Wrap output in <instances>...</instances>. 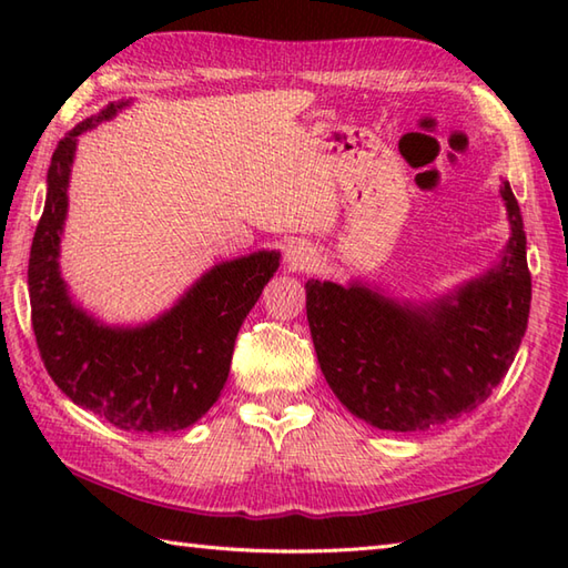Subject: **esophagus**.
<instances>
[{"instance_id":"esophagus-1","label":"esophagus","mask_w":568,"mask_h":568,"mask_svg":"<svg viewBox=\"0 0 568 568\" xmlns=\"http://www.w3.org/2000/svg\"><path fill=\"white\" fill-rule=\"evenodd\" d=\"M285 256L291 261L293 268H310V265L315 263V251H312L305 241H291Z\"/></svg>"}]
</instances>
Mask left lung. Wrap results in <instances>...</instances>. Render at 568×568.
Listing matches in <instances>:
<instances>
[{
    "label": "left lung",
    "mask_w": 568,
    "mask_h": 568,
    "mask_svg": "<svg viewBox=\"0 0 568 568\" xmlns=\"http://www.w3.org/2000/svg\"><path fill=\"white\" fill-rule=\"evenodd\" d=\"M500 195L513 226L508 256L434 307H403L358 285L307 283V322L324 378L373 427L419 432L464 417L513 366L532 275L510 183Z\"/></svg>",
    "instance_id": "left-lung-1"
}]
</instances>
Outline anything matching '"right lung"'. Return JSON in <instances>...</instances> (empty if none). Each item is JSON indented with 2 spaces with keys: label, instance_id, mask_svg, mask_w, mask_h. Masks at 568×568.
Segmentation results:
<instances>
[{
  "label": "right lung",
  "instance_id": "obj_1",
  "mask_svg": "<svg viewBox=\"0 0 568 568\" xmlns=\"http://www.w3.org/2000/svg\"><path fill=\"white\" fill-rule=\"evenodd\" d=\"M119 106L84 119L53 151L29 258L31 324L48 376L72 403L116 429L178 432L220 397L239 329L277 271V253L214 265L168 315L139 329L100 327L72 305L58 273L72 153L82 131Z\"/></svg>",
  "mask_w": 568,
  "mask_h": 568
}]
</instances>
